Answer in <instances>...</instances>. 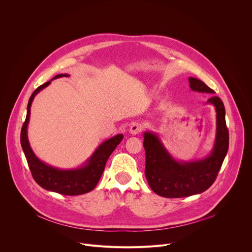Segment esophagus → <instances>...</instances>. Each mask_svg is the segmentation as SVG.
I'll return each instance as SVG.
<instances>
[{
    "mask_svg": "<svg viewBox=\"0 0 252 252\" xmlns=\"http://www.w3.org/2000/svg\"><path fill=\"white\" fill-rule=\"evenodd\" d=\"M142 128H143V126H142L141 124H139V123H134V124H132V125L130 126V127H129V132H130L132 135H135V134L141 132Z\"/></svg>",
    "mask_w": 252,
    "mask_h": 252,
    "instance_id": "34e87169",
    "label": "esophagus"
}]
</instances>
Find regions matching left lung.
Wrapping results in <instances>:
<instances>
[{
	"label": "left lung",
	"mask_w": 252,
	"mask_h": 252,
	"mask_svg": "<svg viewBox=\"0 0 252 252\" xmlns=\"http://www.w3.org/2000/svg\"><path fill=\"white\" fill-rule=\"evenodd\" d=\"M193 92L214 94L198 79L189 78ZM206 103L212 104L217 113V129L213 147L209 155L198 159L181 160L173 158L157 132L143 133L146 150V177L157 194L178 198L205 191L214 183L228 151V129L225 124V109L219 96H211Z\"/></svg>",
	"instance_id": "8db88e82"
}]
</instances>
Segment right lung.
Listing matches in <instances>:
<instances>
[{"instance_id": "obj_1", "label": "right lung", "mask_w": 252, "mask_h": 252, "mask_svg": "<svg viewBox=\"0 0 252 252\" xmlns=\"http://www.w3.org/2000/svg\"><path fill=\"white\" fill-rule=\"evenodd\" d=\"M69 77L67 74L55 76L51 81L45 83L35 90L28 102L27 117L21 131V146L27 158L32 175L41 188L63 195H80L92 191L97 185L103 172L106 160L113 154L115 149L123 140L124 134L119 133L104 140L96 148L94 154L84 162V164L75 168H59L50 165L41 160L32 152L28 139V125L31 116V105L41 91L47 88L53 80Z\"/></svg>"}]
</instances>
